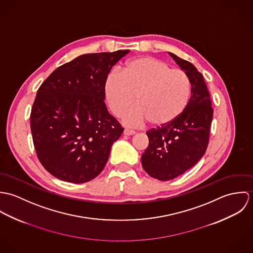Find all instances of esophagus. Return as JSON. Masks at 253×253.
Returning <instances> with one entry per match:
<instances>
[{"instance_id":"esophagus-1","label":"esophagus","mask_w":253,"mask_h":253,"mask_svg":"<svg viewBox=\"0 0 253 253\" xmlns=\"http://www.w3.org/2000/svg\"><path fill=\"white\" fill-rule=\"evenodd\" d=\"M124 134H125V135H133V134H135V131H134V130H132V129L125 128V130H124Z\"/></svg>"}]
</instances>
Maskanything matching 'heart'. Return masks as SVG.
<instances>
[{"label":"heart","instance_id":"heart-1","mask_svg":"<svg viewBox=\"0 0 253 253\" xmlns=\"http://www.w3.org/2000/svg\"><path fill=\"white\" fill-rule=\"evenodd\" d=\"M105 94L112 112L125 125L138 126L150 122L163 126L176 120L190 98V82L180 69L158 58L143 56L127 61L122 73L111 72L105 81Z\"/></svg>","mask_w":253,"mask_h":253}]
</instances>
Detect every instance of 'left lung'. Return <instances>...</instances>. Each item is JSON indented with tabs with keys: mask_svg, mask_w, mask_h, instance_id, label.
Returning <instances> with one entry per match:
<instances>
[{
	"mask_svg": "<svg viewBox=\"0 0 253 253\" xmlns=\"http://www.w3.org/2000/svg\"><path fill=\"white\" fill-rule=\"evenodd\" d=\"M169 53L188 76L191 96L176 120L146 132L149 145L141 157L142 167L150 176L162 181L183 174L205 155L213 117L211 94L203 75L189 61Z\"/></svg>",
	"mask_w": 253,
	"mask_h": 253,
	"instance_id": "1",
	"label": "left lung"
}]
</instances>
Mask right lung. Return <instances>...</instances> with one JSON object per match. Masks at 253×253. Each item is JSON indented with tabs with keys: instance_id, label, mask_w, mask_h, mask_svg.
Instances as JSON below:
<instances>
[{
	"instance_id": "1",
	"label": "right lung",
	"mask_w": 253,
	"mask_h": 253,
	"mask_svg": "<svg viewBox=\"0 0 253 253\" xmlns=\"http://www.w3.org/2000/svg\"><path fill=\"white\" fill-rule=\"evenodd\" d=\"M128 52L80 55L39 87L30 115L33 143L39 161L56 178L85 183L103 170L112 145L124 131L106 108L105 81Z\"/></svg>"
}]
</instances>
